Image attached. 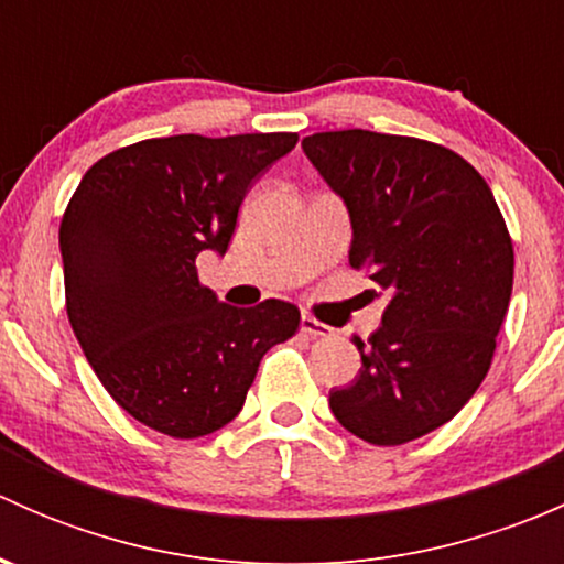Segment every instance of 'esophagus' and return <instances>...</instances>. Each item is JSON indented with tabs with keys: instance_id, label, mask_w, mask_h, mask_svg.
<instances>
[{
	"instance_id": "1",
	"label": "esophagus",
	"mask_w": 564,
	"mask_h": 564,
	"mask_svg": "<svg viewBox=\"0 0 564 564\" xmlns=\"http://www.w3.org/2000/svg\"><path fill=\"white\" fill-rule=\"evenodd\" d=\"M300 333L311 335V338H327V335H333V329L327 324L316 322L314 316H300Z\"/></svg>"
}]
</instances>
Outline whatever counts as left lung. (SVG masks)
Instances as JSON below:
<instances>
[{
	"instance_id": "obj_1",
	"label": "left lung",
	"mask_w": 564,
	"mask_h": 564,
	"mask_svg": "<svg viewBox=\"0 0 564 564\" xmlns=\"http://www.w3.org/2000/svg\"><path fill=\"white\" fill-rule=\"evenodd\" d=\"M303 150L351 220L349 264L388 305L355 335L362 368L329 390L335 420L371 445H403L445 425L491 368L513 292V242L491 187L440 144L333 130Z\"/></svg>"
}]
</instances>
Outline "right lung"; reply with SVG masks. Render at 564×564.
I'll list each match as a JSON object with an SVG mask.
<instances>
[{
  "instance_id": "add662e5",
  "label": "right lung",
  "mask_w": 564,
  "mask_h": 564,
  "mask_svg": "<svg viewBox=\"0 0 564 564\" xmlns=\"http://www.w3.org/2000/svg\"><path fill=\"white\" fill-rule=\"evenodd\" d=\"M297 133L169 135L100 158L59 226L67 318L108 395L139 423L196 440L240 414L297 305L220 303L196 256L226 253L242 198Z\"/></svg>"
}]
</instances>
